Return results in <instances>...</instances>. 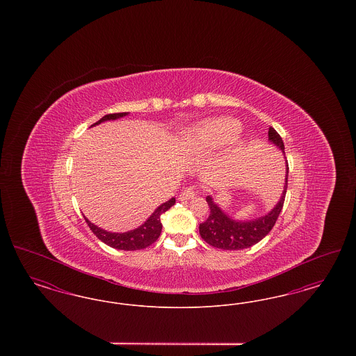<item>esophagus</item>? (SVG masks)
<instances>
[{"instance_id":"1","label":"esophagus","mask_w":356,"mask_h":356,"mask_svg":"<svg viewBox=\"0 0 356 356\" xmlns=\"http://www.w3.org/2000/svg\"><path fill=\"white\" fill-rule=\"evenodd\" d=\"M196 191H195V188L193 186H188L181 193H180V196H179V199L181 200V202H186V200H191V199H193L195 196H196Z\"/></svg>"}]
</instances>
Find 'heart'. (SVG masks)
Here are the masks:
<instances>
[{"instance_id":"b5f03b06","label":"heart","mask_w":356,"mask_h":356,"mask_svg":"<svg viewBox=\"0 0 356 356\" xmlns=\"http://www.w3.org/2000/svg\"><path fill=\"white\" fill-rule=\"evenodd\" d=\"M238 134L240 124L235 120H212L196 127L191 134V140L192 143L204 147L220 148L222 145L234 143Z\"/></svg>"}]
</instances>
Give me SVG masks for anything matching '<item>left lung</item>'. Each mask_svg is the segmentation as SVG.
<instances>
[{
    "label": "left lung",
    "mask_w": 356,
    "mask_h": 356,
    "mask_svg": "<svg viewBox=\"0 0 356 356\" xmlns=\"http://www.w3.org/2000/svg\"><path fill=\"white\" fill-rule=\"evenodd\" d=\"M268 140L273 145H276L286 159L284 152V143L280 135L270 128L268 131ZM288 184V163L286 160V183L284 189L280 196V200L272 208L271 211L260 218H256L252 220H236L232 216H229L227 212H224L218 204L215 203L212 196H207V203L209 207V216L208 219L199 225L200 236L204 241L209 245L227 251H235V250H244L250 248L259 243L263 237L267 236L277 220L287 192Z\"/></svg>",
    "instance_id": "left-lung-1"
}]
</instances>
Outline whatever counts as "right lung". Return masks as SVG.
<instances>
[{"instance_id":"1","label":"right lung","mask_w":356,"mask_h":356,"mask_svg":"<svg viewBox=\"0 0 356 356\" xmlns=\"http://www.w3.org/2000/svg\"><path fill=\"white\" fill-rule=\"evenodd\" d=\"M129 115L128 112H124V113H111V115H105L102 119L99 120L97 122H95L93 125L90 127H95V125H99L104 121H109V120H118L124 118ZM176 200L175 197H172L168 202L159 205L152 215L144 221L140 227H137L135 229H131L128 232H109V231H105L100 227L95 225L93 222L88 220L85 218L86 224L89 225V228L92 229V232L99 237L102 240V243H105L106 245L112 247V248H116V250H122V251H136V250H143V248H147L149 247L151 244H153L159 236L161 234V228H163V224L160 221V216L168 211L172 205H175Z\"/></svg>"}]
</instances>
